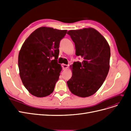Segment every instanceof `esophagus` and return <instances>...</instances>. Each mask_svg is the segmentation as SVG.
<instances>
[{"mask_svg":"<svg viewBox=\"0 0 131 131\" xmlns=\"http://www.w3.org/2000/svg\"><path fill=\"white\" fill-rule=\"evenodd\" d=\"M62 68H63V69H64V70L67 69V68H68V65H67V64H62Z\"/></svg>","mask_w":131,"mask_h":131,"instance_id":"34e87169","label":"esophagus"}]
</instances>
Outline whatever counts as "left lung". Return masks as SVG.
I'll return each instance as SVG.
<instances>
[{
  "instance_id": "obj_1",
  "label": "left lung",
  "mask_w": 131,
  "mask_h": 131,
  "mask_svg": "<svg viewBox=\"0 0 131 131\" xmlns=\"http://www.w3.org/2000/svg\"><path fill=\"white\" fill-rule=\"evenodd\" d=\"M75 43V54L82 58L72 67V77L67 81L70 92L77 96H92L103 84L110 68V49L106 39L92 28L67 32Z\"/></svg>"
}]
</instances>
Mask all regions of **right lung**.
<instances>
[{
  "label": "right lung",
  "instance_id": "1",
  "mask_svg": "<svg viewBox=\"0 0 131 131\" xmlns=\"http://www.w3.org/2000/svg\"><path fill=\"white\" fill-rule=\"evenodd\" d=\"M67 30L41 27L27 38L18 54L19 76L29 92L44 97L53 92L62 70L58 64L59 42ZM54 57L55 59L51 60Z\"/></svg>",
  "mask_w": 131,
  "mask_h": 131
}]
</instances>
